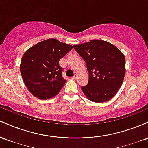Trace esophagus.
<instances>
[{"label":"esophagus","mask_w":148,"mask_h":148,"mask_svg":"<svg viewBox=\"0 0 148 148\" xmlns=\"http://www.w3.org/2000/svg\"><path fill=\"white\" fill-rule=\"evenodd\" d=\"M72 79H77V75H76V74H74V76H73Z\"/></svg>","instance_id":"34e87169"}]
</instances>
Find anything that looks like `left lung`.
Here are the masks:
<instances>
[{
  "mask_svg": "<svg viewBox=\"0 0 148 148\" xmlns=\"http://www.w3.org/2000/svg\"><path fill=\"white\" fill-rule=\"evenodd\" d=\"M85 60L89 81L81 87L88 99L103 103L113 98L122 86L125 75V57L112 44L92 40L74 46Z\"/></svg>",
  "mask_w": 148,
  "mask_h": 148,
  "instance_id": "obj_1",
  "label": "left lung"
}]
</instances>
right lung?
<instances>
[{
  "instance_id": "1",
  "label": "right lung",
  "mask_w": 148,
  "mask_h": 148,
  "mask_svg": "<svg viewBox=\"0 0 148 148\" xmlns=\"http://www.w3.org/2000/svg\"><path fill=\"white\" fill-rule=\"evenodd\" d=\"M73 48L56 39L36 44L25 52L20 71L23 82L31 94L41 99L56 96L63 87L62 68L59 60Z\"/></svg>"
}]
</instances>
